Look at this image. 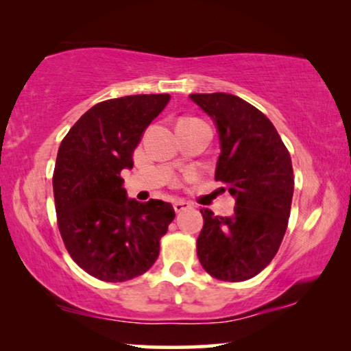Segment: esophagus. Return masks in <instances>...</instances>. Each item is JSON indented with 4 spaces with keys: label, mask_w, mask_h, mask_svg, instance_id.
Masks as SVG:
<instances>
[{
    "label": "esophagus",
    "mask_w": 351,
    "mask_h": 351,
    "mask_svg": "<svg viewBox=\"0 0 351 351\" xmlns=\"http://www.w3.org/2000/svg\"><path fill=\"white\" fill-rule=\"evenodd\" d=\"M172 206H174V210H176V213L179 214V213H182V210L189 209L191 204H190V203H186V201H182V199H179V201H174V204H172Z\"/></svg>",
    "instance_id": "34e87169"
}]
</instances>
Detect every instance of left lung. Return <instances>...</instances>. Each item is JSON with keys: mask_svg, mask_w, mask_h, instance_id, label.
<instances>
[{"mask_svg": "<svg viewBox=\"0 0 351 351\" xmlns=\"http://www.w3.org/2000/svg\"><path fill=\"white\" fill-rule=\"evenodd\" d=\"M190 99L217 126L215 180L237 199L232 217L201 209L196 252L213 278L246 281L273 261L285 238L294 193L291 155L270 119L246 100L225 93Z\"/></svg>", "mask_w": 351, "mask_h": 351, "instance_id": "left-lung-1", "label": "left lung"}]
</instances>
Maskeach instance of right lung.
<instances>
[{
    "label": "right lung",
    "mask_w": 351,
    "mask_h": 351,
    "mask_svg": "<svg viewBox=\"0 0 351 351\" xmlns=\"http://www.w3.org/2000/svg\"><path fill=\"white\" fill-rule=\"evenodd\" d=\"M169 94L104 100L89 108L62 141L52 176L57 225L71 258L90 276L123 282L141 276L160 254L174 220L169 203L129 199L121 171Z\"/></svg>",
    "instance_id": "add662e5"
}]
</instances>
